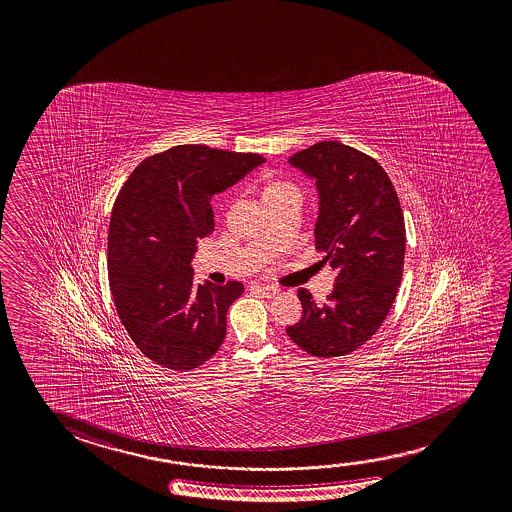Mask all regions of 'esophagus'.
Instances as JSON below:
<instances>
[{
  "mask_svg": "<svg viewBox=\"0 0 512 512\" xmlns=\"http://www.w3.org/2000/svg\"><path fill=\"white\" fill-rule=\"evenodd\" d=\"M255 289H257L262 296H266V298H273V296H277L278 294V287H275V285L259 284L255 285Z\"/></svg>",
  "mask_w": 512,
  "mask_h": 512,
  "instance_id": "obj_1",
  "label": "esophagus"
}]
</instances>
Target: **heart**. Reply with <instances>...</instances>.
<instances>
[{
	"instance_id": "b5f03b06",
	"label": "heart",
	"mask_w": 512,
	"mask_h": 512,
	"mask_svg": "<svg viewBox=\"0 0 512 512\" xmlns=\"http://www.w3.org/2000/svg\"><path fill=\"white\" fill-rule=\"evenodd\" d=\"M287 187H293V185L287 184V182H271L268 185V189H266V193L268 191H280V189H287Z\"/></svg>"
}]
</instances>
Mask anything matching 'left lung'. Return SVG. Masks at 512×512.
<instances>
[{"label": "left lung", "mask_w": 512, "mask_h": 512, "mask_svg": "<svg viewBox=\"0 0 512 512\" xmlns=\"http://www.w3.org/2000/svg\"><path fill=\"white\" fill-rule=\"evenodd\" d=\"M289 164L316 180V248L337 275L323 307L298 291L303 316L285 332L314 357H341L371 339L393 307L405 257L402 207L377 160L339 141L298 151Z\"/></svg>", "instance_id": "left-lung-1"}]
</instances>
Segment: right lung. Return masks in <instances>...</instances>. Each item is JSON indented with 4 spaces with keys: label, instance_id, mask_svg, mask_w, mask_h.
I'll return each mask as SVG.
<instances>
[{
    "label": "right lung",
    "instance_id": "obj_1",
    "mask_svg": "<svg viewBox=\"0 0 512 512\" xmlns=\"http://www.w3.org/2000/svg\"><path fill=\"white\" fill-rule=\"evenodd\" d=\"M266 162L257 153L180 144L144 159L114 203L109 282L135 346L164 368H198L227 334L241 282L194 284L198 239L212 234L210 200Z\"/></svg>",
    "mask_w": 512,
    "mask_h": 512
}]
</instances>
